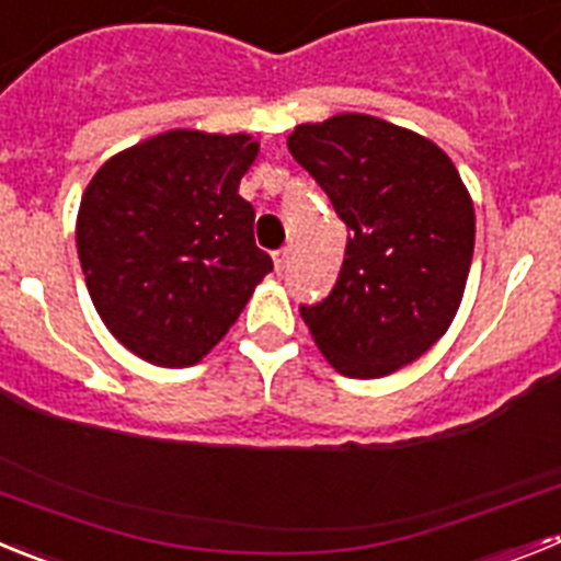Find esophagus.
<instances>
[{"instance_id":"34e87169","label":"esophagus","mask_w":561,"mask_h":561,"mask_svg":"<svg viewBox=\"0 0 561 561\" xmlns=\"http://www.w3.org/2000/svg\"><path fill=\"white\" fill-rule=\"evenodd\" d=\"M272 261H275V270L284 272L286 270V261H289V247H284V250H277L275 255H272Z\"/></svg>"}]
</instances>
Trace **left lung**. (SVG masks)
Masks as SVG:
<instances>
[{"label":"left lung","mask_w":561,"mask_h":561,"mask_svg":"<svg viewBox=\"0 0 561 561\" xmlns=\"http://www.w3.org/2000/svg\"><path fill=\"white\" fill-rule=\"evenodd\" d=\"M286 146L351 230L334 291L300 309L311 340L336 374H396L458 314L474 252L472 196L444 148L370 114L300 123Z\"/></svg>","instance_id":"obj_1"}]
</instances>
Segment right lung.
I'll return each instance as SVG.
<instances>
[{
	"label": "right lung",
	"instance_id": "right-lung-1",
	"mask_svg": "<svg viewBox=\"0 0 561 561\" xmlns=\"http://www.w3.org/2000/svg\"><path fill=\"white\" fill-rule=\"evenodd\" d=\"M252 134L171 128L108 157L81 196L76 241L87 289L114 340L160 368L205 359L272 257L252 238L238 185Z\"/></svg>",
	"mask_w": 561,
	"mask_h": 561
}]
</instances>
